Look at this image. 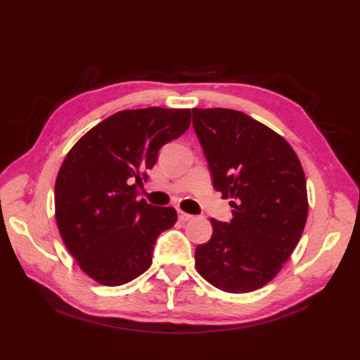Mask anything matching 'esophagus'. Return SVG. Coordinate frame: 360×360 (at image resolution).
I'll use <instances>...</instances> for the list:
<instances>
[{"mask_svg":"<svg viewBox=\"0 0 360 360\" xmlns=\"http://www.w3.org/2000/svg\"><path fill=\"white\" fill-rule=\"evenodd\" d=\"M178 217H179V221H182V223H186V221L192 219V215H188V213L182 212V210H179V212H178Z\"/></svg>","mask_w":360,"mask_h":360,"instance_id":"1","label":"esophagus"}]
</instances>
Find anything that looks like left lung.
I'll list each match as a JSON object with an SVG mask.
<instances>
[{"label":"left lung","mask_w":360,"mask_h":360,"mask_svg":"<svg viewBox=\"0 0 360 360\" xmlns=\"http://www.w3.org/2000/svg\"><path fill=\"white\" fill-rule=\"evenodd\" d=\"M212 184L231 198L233 218L210 219L195 250L204 280L244 294L269 283L292 254L308 217L307 179L290 145L262 122L227 108H193Z\"/></svg>","instance_id":"obj_1"}]
</instances>
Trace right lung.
Returning a JSON list of instances; mask_svg holds the SVG:
<instances>
[{
    "instance_id": "right-lung-1",
    "label": "right lung",
    "mask_w": 360,
    "mask_h": 360,
    "mask_svg": "<svg viewBox=\"0 0 360 360\" xmlns=\"http://www.w3.org/2000/svg\"><path fill=\"white\" fill-rule=\"evenodd\" d=\"M190 110L150 106L112 114L68 153L56 181L60 235L82 271L106 286L139 277L158 236L174 226L173 207L137 201L136 187L165 143L190 127Z\"/></svg>"
}]
</instances>
